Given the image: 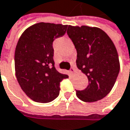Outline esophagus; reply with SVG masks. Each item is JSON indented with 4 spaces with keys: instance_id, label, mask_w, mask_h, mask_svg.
I'll return each mask as SVG.
<instances>
[{
    "instance_id": "esophagus-1",
    "label": "esophagus",
    "mask_w": 130,
    "mask_h": 130,
    "mask_svg": "<svg viewBox=\"0 0 130 130\" xmlns=\"http://www.w3.org/2000/svg\"><path fill=\"white\" fill-rule=\"evenodd\" d=\"M69 72H70V73H71V74H74L75 72H76V69L71 68L70 69V70H69Z\"/></svg>"
}]
</instances>
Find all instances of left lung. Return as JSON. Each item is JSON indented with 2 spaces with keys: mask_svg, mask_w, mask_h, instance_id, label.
<instances>
[{
  "mask_svg": "<svg viewBox=\"0 0 130 130\" xmlns=\"http://www.w3.org/2000/svg\"><path fill=\"white\" fill-rule=\"evenodd\" d=\"M67 34L77 50V67L88 79L84 90H76L77 96L86 102L103 99L113 87L120 70L113 42L96 27L69 25Z\"/></svg>",
  "mask_w": 130,
  "mask_h": 130,
  "instance_id": "obj_1",
  "label": "left lung"
}]
</instances>
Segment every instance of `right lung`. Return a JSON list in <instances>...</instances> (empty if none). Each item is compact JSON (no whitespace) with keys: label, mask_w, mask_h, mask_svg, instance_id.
Listing matches in <instances>:
<instances>
[{"label":"right lung","mask_w":130,"mask_h":130,"mask_svg":"<svg viewBox=\"0 0 130 130\" xmlns=\"http://www.w3.org/2000/svg\"><path fill=\"white\" fill-rule=\"evenodd\" d=\"M68 25L39 23L21 35L15 49V74L20 86L32 100L47 103L59 95L60 83L67 75L58 72L53 60V42L63 36Z\"/></svg>","instance_id":"obj_1"}]
</instances>
